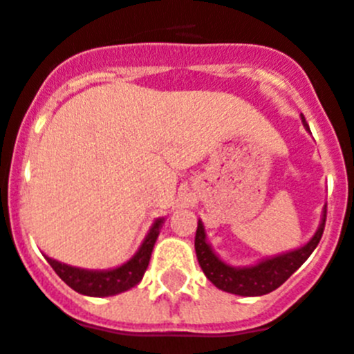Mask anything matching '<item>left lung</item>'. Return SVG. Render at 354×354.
Here are the masks:
<instances>
[{
    "mask_svg": "<svg viewBox=\"0 0 354 354\" xmlns=\"http://www.w3.org/2000/svg\"><path fill=\"white\" fill-rule=\"evenodd\" d=\"M303 126L308 129V124L305 122V117L301 115ZM324 223H326V207L323 211V218L319 223L317 232L314 234L305 246L292 252L282 253L277 257L266 259V261L257 262L255 266H246V268H234L221 261L209 243L205 241V230L204 223L198 220V227H196L195 236V252L198 264L205 277L214 283L218 289L225 290V292L237 294V296H262L271 290L278 289L286 282L287 278L294 273V271L301 268L303 262L310 257V253L314 252L315 246L319 245V241L323 237Z\"/></svg>",
    "mask_w": 354,
    "mask_h": 354,
    "instance_id": "obj_1",
    "label": "left lung"
}]
</instances>
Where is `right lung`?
<instances>
[{
  "mask_svg": "<svg viewBox=\"0 0 354 354\" xmlns=\"http://www.w3.org/2000/svg\"><path fill=\"white\" fill-rule=\"evenodd\" d=\"M162 221H165V218H159V220L154 221V225H152L147 237L143 239L138 252L134 253V257L127 261L126 264H122L120 268H115V270H81V268H74V266L62 264V262L55 261V259H48L53 270H55V273L76 292L84 294V296H97V298L115 296V294L129 290L131 287L142 282L143 274H145L147 268H149L150 255H152V248L156 245V239L159 236V228H161Z\"/></svg>",
  "mask_w": 354,
  "mask_h": 354,
  "instance_id": "right-lung-1",
  "label": "right lung"
}]
</instances>
